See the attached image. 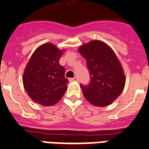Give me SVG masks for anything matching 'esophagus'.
I'll return each mask as SVG.
<instances>
[{"label": "esophagus", "instance_id": "1", "mask_svg": "<svg viewBox=\"0 0 149 149\" xmlns=\"http://www.w3.org/2000/svg\"><path fill=\"white\" fill-rule=\"evenodd\" d=\"M70 82H73V81H76V80H77V77H74V78H70Z\"/></svg>", "mask_w": 149, "mask_h": 149}]
</instances>
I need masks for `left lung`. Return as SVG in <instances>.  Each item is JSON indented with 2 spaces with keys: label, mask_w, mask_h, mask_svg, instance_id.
Here are the masks:
<instances>
[{
  "label": "left lung",
  "mask_w": 149,
  "mask_h": 149,
  "mask_svg": "<svg viewBox=\"0 0 149 149\" xmlns=\"http://www.w3.org/2000/svg\"><path fill=\"white\" fill-rule=\"evenodd\" d=\"M79 52L86 58L91 81L80 85L87 101L97 107L111 104L122 93L125 76L114 52L106 43L93 40L82 45Z\"/></svg>",
  "instance_id": "1"
}]
</instances>
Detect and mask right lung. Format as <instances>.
Returning a JSON list of instances; mask_svg holds the SVG:
<instances>
[{
  "instance_id": "obj_1",
  "label": "right lung",
  "mask_w": 149,
  "mask_h": 149,
  "mask_svg": "<svg viewBox=\"0 0 149 149\" xmlns=\"http://www.w3.org/2000/svg\"><path fill=\"white\" fill-rule=\"evenodd\" d=\"M63 52L52 43H45L32 54L22 80L24 90L34 102L52 106L64 95L69 81L65 77V68L59 64Z\"/></svg>"
}]
</instances>
